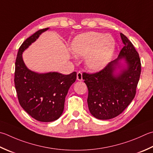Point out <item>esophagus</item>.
<instances>
[{"label": "esophagus", "mask_w": 153, "mask_h": 153, "mask_svg": "<svg viewBox=\"0 0 153 153\" xmlns=\"http://www.w3.org/2000/svg\"><path fill=\"white\" fill-rule=\"evenodd\" d=\"M77 79L78 81H82V73L81 71H78L77 74Z\"/></svg>", "instance_id": "34e87169"}]
</instances>
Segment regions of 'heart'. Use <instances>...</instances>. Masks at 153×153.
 <instances>
[{"label":"heart","mask_w":153,"mask_h":153,"mask_svg":"<svg viewBox=\"0 0 153 153\" xmlns=\"http://www.w3.org/2000/svg\"><path fill=\"white\" fill-rule=\"evenodd\" d=\"M115 40L110 35L90 32L77 36L71 44L77 57L85 58V64L91 71L104 68L110 60L115 50Z\"/></svg>","instance_id":"1"}]
</instances>
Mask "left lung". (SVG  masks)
Instances as JSON below:
<instances>
[{"mask_svg":"<svg viewBox=\"0 0 153 153\" xmlns=\"http://www.w3.org/2000/svg\"><path fill=\"white\" fill-rule=\"evenodd\" d=\"M124 46L118 58L97 72L83 73V79L88 88L89 111L95 118L106 120L123 111L134 99L141 71L139 53L131 42L121 33ZM125 59L128 68L114 76L118 62Z\"/></svg>","mask_w":153,"mask_h":153,"instance_id":"obj_1","label":"left lung"}]
</instances>
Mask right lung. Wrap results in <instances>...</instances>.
Masks as SVG:
<instances>
[{"instance_id":"right-lung-1","label":"right lung","mask_w":153,"mask_h":153,"mask_svg":"<svg viewBox=\"0 0 153 153\" xmlns=\"http://www.w3.org/2000/svg\"><path fill=\"white\" fill-rule=\"evenodd\" d=\"M48 29L40 30L24 42L15 62L14 85L19 103L32 118L41 122L56 121L61 116L65 96L77 76L76 71L68 75L38 74L26 68L22 52Z\"/></svg>"}]
</instances>
